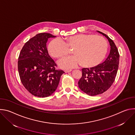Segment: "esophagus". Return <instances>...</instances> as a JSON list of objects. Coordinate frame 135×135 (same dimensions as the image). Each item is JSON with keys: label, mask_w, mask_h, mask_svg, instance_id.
<instances>
[{"label": "esophagus", "mask_w": 135, "mask_h": 135, "mask_svg": "<svg viewBox=\"0 0 135 135\" xmlns=\"http://www.w3.org/2000/svg\"><path fill=\"white\" fill-rule=\"evenodd\" d=\"M71 71V69H68V70H65V73H68V72H70V71Z\"/></svg>", "instance_id": "esophagus-1"}]
</instances>
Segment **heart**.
<instances>
[{
    "instance_id": "1",
    "label": "heart",
    "mask_w": 135,
    "mask_h": 135,
    "mask_svg": "<svg viewBox=\"0 0 135 135\" xmlns=\"http://www.w3.org/2000/svg\"><path fill=\"white\" fill-rule=\"evenodd\" d=\"M74 49L75 56L66 57L61 60L59 66L64 69L76 67L81 64L91 68L98 65L104 59L107 52L108 44L103 37L92 34H79L61 40L52 41L48 47L49 53L55 59H60Z\"/></svg>"
}]
</instances>
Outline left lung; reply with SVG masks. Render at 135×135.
<instances>
[{
	"instance_id": "obj_1",
	"label": "left lung",
	"mask_w": 135,
	"mask_h": 135,
	"mask_svg": "<svg viewBox=\"0 0 135 135\" xmlns=\"http://www.w3.org/2000/svg\"><path fill=\"white\" fill-rule=\"evenodd\" d=\"M98 31L107 38L110 50L104 62L90 69L82 70V75L78 82L79 86L82 91L91 96L100 94L111 86L116 78L119 64L120 54L117 46L107 35Z\"/></svg>"
}]
</instances>
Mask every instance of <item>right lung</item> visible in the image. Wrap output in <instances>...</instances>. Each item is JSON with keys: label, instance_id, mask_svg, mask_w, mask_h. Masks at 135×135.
I'll return each mask as SVG.
<instances>
[{"label": "right lung", "instance_id": "add662e5", "mask_svg": "<svg viewBox=\"0 0 135 135\" xmlns=\"http://www.w3.org/2000/svg\"><path fill=\"white\" fill-rule=\"evenodd\" d=\"M51 37L55 36L45 32L37 34L25 43L18 56L20 80L29 93L38 97L53 94L65 73L56 69V64L49 55L46 44Z\"/></svg>", "mask_w": 135, "mask_h": 135}]
</instances>
